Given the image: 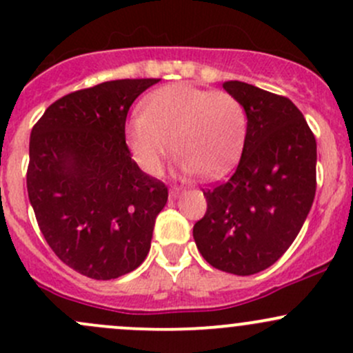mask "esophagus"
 I'll list each match as a JSON object with an SVG mask.
<instances>
[{"mask_svg": "<svg viewBox=\"0 0 353 353\" xmlns=\"http://www.w3.org/2000/svg\"><path fill=\"white\" fill-rule=\"evenodd\" d=\"M181 192H183V188L172 186V188H170V191H169V196H170V198H177V196H179Z\"/></svg>", "mask_w": 353, "mask_h": 353, "instance_id": "obj_1", "label": "esophagus"}]
</instances>
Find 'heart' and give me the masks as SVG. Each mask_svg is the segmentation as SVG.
I'll list each match as a JSON object with an SVG mask.
<instances>
[{
	"mask_svg": "<svg viewBox=\"0 0 353 353\" xmlns=\"http://www.w3.org/2000/svg\"><path fill=\"white\" fill-rule=\"evenodd\" d=\"M245 137L247 113L235 96L186 83L155 89L128 123L130 147L148 174L161 172L174 148L184 172L220 176L239 159Z\"/></svg>",
	"mask_w": 353,
	"mask_h": 353,
	"instance_id": "heart-1",
	"label": "heart"
}]
</instances>
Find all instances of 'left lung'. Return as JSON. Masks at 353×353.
<instances>
[{"mask_svg":"<svg viewBox=\"0 0 353 353\" xmlns=\"http://www.w3.org/2000/svg\"><path fill=\"white\" fill-rule=\"evenodd\" d=\"M242 103L247 137L228 181L203 189L208 208L192 236L214 269L250 276L279 261L310 213L316 192V140L285 96L226 81Z\"/></svg>","mask_w":353,"mask_h":353,"instance_id":"8db88e82","label":"left lung"}]
</instances>
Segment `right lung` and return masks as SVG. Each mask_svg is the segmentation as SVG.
I'll use <instances>...</instances> for the list:
<instances>
[{"instance_id": "obj_1", "label": "right lung", "mask_w": 353, "mask_h": 353, "mask_svg": "<svg viewBox=\"0 0 353 353\" xmlns=\"http://www.w3.org/2000/svg\"><path fill=\"white\" fill-rule=\"evenodd\" d=\"M159 79H118L52 103L30 135L28 198L54 254L83 276L117 279L145 261L167 186L125 140L137 98Z\"/></svg>"}]
</instances>
